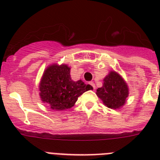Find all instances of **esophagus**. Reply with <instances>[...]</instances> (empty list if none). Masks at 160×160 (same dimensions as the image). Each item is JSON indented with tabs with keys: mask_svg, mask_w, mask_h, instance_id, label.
<instances>
[{
	"mask_svg": "<svg viewBox=\"0 0 160 160\" xmlns=\"http://www.w3.org/2000/svg\"><path fill=\"white\" fill-rule=\"evenodd\" d=\"M89 84L90 85V86H91V87H92V88L94 89H95V85H94V83L93 82H89Z\"/></svg>",
	"mask_w": 160,
	"mask_h": 160,
	"instance_id": "1",
	"label": "esophagus"
}]
</instances>
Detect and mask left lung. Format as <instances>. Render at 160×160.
I'll list each match as a JSON object with an SVG mask.
<instances>
[{"mask_svg": "<svg viewBox=\"0 0 160 160\" xmlns=\"http://www.w3.org/2000/svg\"><path fill=\"white\" fill-rule=\"evenodd\" d=\"M103 81L102 87L97 90V95L109 108L122 107L128 96V87L123 79L116 72L111 71Z\"/></svg>", "mask_w": 160, "mask_h": 160, "instance_id": "8db88e82", "label": "left lung"}]
</instances>
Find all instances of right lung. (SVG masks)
Segmentation results:
<instances>
[{"label":"right lung","instance_id":"obj_1","mask_svg":"<svg viewBox=\"0 0 160 160\" xmlns=\"http://www.w3.org/2000/svg\"><path fill=\"white\" fill-rule=\"evenodd\" d=\"M70 70L66 65H52L43 73L39 89L41 98L53 110L71 108L79 96L93 89L81 80L73 82Z\"/></svg>","mask_w":160,"mask_h":160}]
</instances>
